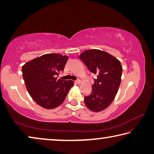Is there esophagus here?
Returning <instances> with one entry per match:
<instances>
[{
	"instance_id": "esophagus-1",
	"label": "esophagus",
	"mask_w": 154,
	"mask_h": 154,
	"mask_svg": "<svg viewBox=\"0 0 154 154\" xmlns=\"http://www.w3.org/2000/svg\"><path fill=\"white\" fill-rule=\"evenodd\" d=\"M75 83H76V84H80L81 81L79 79H77L76 81H75Z\"/></svg>"
}]
</instances>
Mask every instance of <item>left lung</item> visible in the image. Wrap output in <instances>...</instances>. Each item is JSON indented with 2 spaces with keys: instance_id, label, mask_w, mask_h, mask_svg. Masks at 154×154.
Instances as JSON below:
<instances>
[{
  "instance_id": "1",
  "label": "left lung",
  "mask_w": 154,
  "mask_h": 154,
  "mask_svg": "<svg viewBox=\"0 0 154 154\" xmlns=\"http://www.w3.org/2000/svg\"><path fill=\"white\" fill-rule=\"evenodd\" d=\"M90 72L96 75L92 90L84 97L85 106L94 112L105 109L113 102L121 83L120 62L107 52L89 49L79 56Z\"/></svg>"
}]
</instances>
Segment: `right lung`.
Segmentation results:
<instances>
[{"mask_svg":"<svg viewBox=\"0 0 154 154\" xmlns=\"http://www.w3.org/2000/svg\"><path fill=\"white\" fill-rule=\"evenodd\" d=\"M66 56L59 54L42 55L22 66L24 83L31 97L42 107L54 109L66 98L73 81L57 79L59 72L64 71Z\"/></svg>","mask_w":154,"mask_h":154,"instance_id":"obj_1","label":"right lung"}]
</instances>
